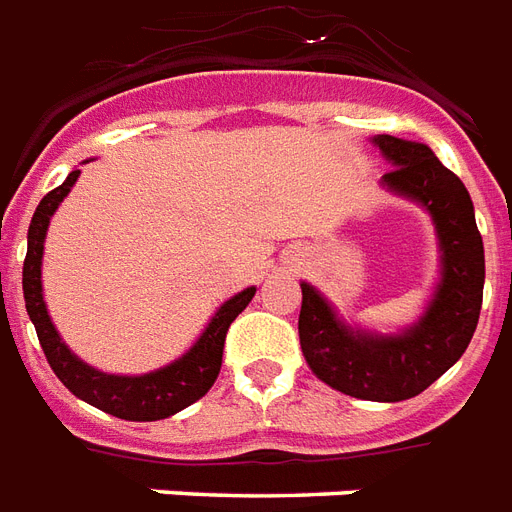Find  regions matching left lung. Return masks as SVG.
Returning <instances> with one entry per match:
<instances>
[{
    "label": "left lung",
    "instance_id": "8db88e82",
    "mask_svg": "<svg viewBox=\"0 0 512 512\" xmlns=\"http://www.w3.org/2000/svg\"><path fill=\"white\" fill-rule=\"evenodd\" d=\"M370 142L394 166L380 185L431 216L439 280L423 314L396 333L351 325L312 282H301L298 338L309 370L330 388L365 402H404L468 349L484 298V243L468 190L431 147L391 134H375Z\"/></svg>",
    "mask_w": 512,
    "mask_h": 512
}]
</instances>
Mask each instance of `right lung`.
I'll use <instances>...</instances> for the list:
<instances>
[{"label":"right lung","mask_w":512,"mask_h":512,"mask_svg":"<svg viewBox=\"0 0 512 512\" xmlns=\"http://www.w3.org/2000/svg\"><path fill=\"white\" fill-rule=\"evenodd\" d=\"M89 163V161H84ZM81 177L79 169H73L60 187L47 192L42 203L36 206L31 227H28V251L23 261V298H26V312L31 317L42 343L44 357L73 396L81 402L92 404L97 410L108 412L113 418L137 420V423H153L177 415L200 396L208 394L214 386L216 375L222 370L224 338L230 330L232 320L251 304L256 296V288H245L227 298L214 317L203 327V333L195 338L190 349L177 357L169 365L158 370L142 372V375H116V372H102L97 367L87 365L84 359L76 357L65 341L57 333L55 322L47 312L42 288V256L44 240H47L49 219L57 211V206L68 198L76 179Z\"/></svg>","instance_id":"add662e5"}]
</instances>
